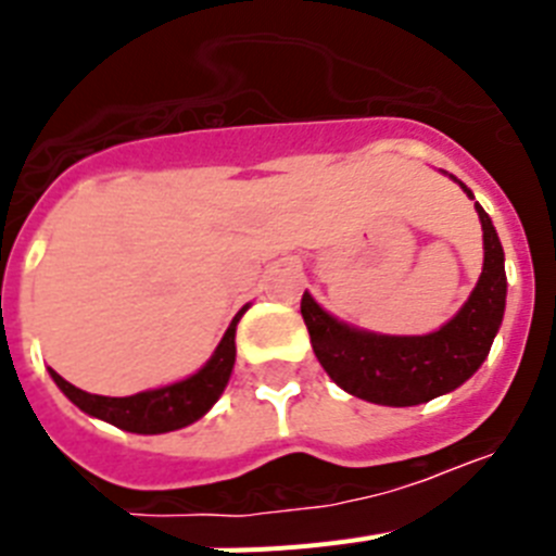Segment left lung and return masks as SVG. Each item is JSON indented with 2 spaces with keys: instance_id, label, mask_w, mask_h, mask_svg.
I'll return each mask as SVG.
<instances>
[{
  "instance_id": "left-lung-1",
  "label": "left lung",
  "mask_w": 556,
  "mask_h": 556,
  "mask_svg": "<svg viewBox=\"0 0 556 556\" xmlns=\"http://www.w3.org/2000/svg\"><path fill=\"white\" fill-rule=\"evenodd\" d=\"M476 211L484 230V269L459 314L429 337L356 331L333 320L312 301V294L303 292L301 314L314 356L342 390L370 404L415 406L456 390L479 370L504 317L507 275L498 233L484 208L476 205Z\"/></svg>"
}]
</instances>
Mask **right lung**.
Here are the masks:
<instances>
[{
    "label": "right lung",
    "instance_id": "1",
    "mask_svg": "<svg viewBox=\"0 0 556 556\" xmlns=\"http://www.w3.org/2000/svg\"><path fill=\"white\" fill-rule=\"evenodd\" d=\"M244 308L233 317L223 342L217 345L214 356L208 358V365L191 378H186V381L169 384L164 390L139 392V395L130 397H105L77 390L75 384H68L66 378L58 376L55 370L49 372H52L55 384L61 387L63 395L72 404L80 406L86 415H94L105 420V424H113L116 429L132 431V434H164V431L184 429V426L200 420L211 406L217 404V397L223 395L236 362V323L244 314Z\"/></svg>",
    "mask_w": 556,
    "mask_h": 556
}]
</instances>
